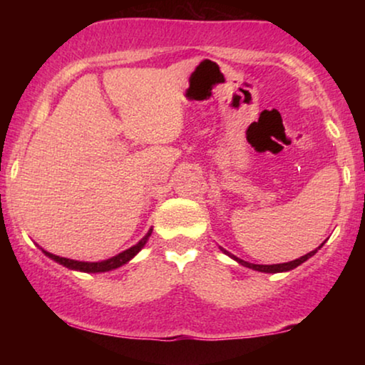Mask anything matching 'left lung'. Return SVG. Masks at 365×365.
<instances>
[{"instance_id": "obj_1", "label": "left lung", "mask_w": 365, "mask_h": 365, "mask_svg": "<svg viewBox=\"0 0 365 365\" xmlns=\"http://www.w3.org/2000/svg\"><path fill=\"white\" fill-rule=\"evenodd\" d=\"M321 247H322V244H321V246H319L317 249H314V251L307 252L306 256H302V257L296 259V261L284 262V264H271V266H266V264H251V262H246V261H242V259H239V257H236V256H232V254H229L227 251H224L222 247H221V251H222L224 254H227L229 257H232L234 261H237V262L241 264V266H244V267L254 269V271H259V272H272V274H274V272H286V271H291V269H296L297 266H301L302 262H306L309 257H312L314 254H316Z\"/></svg>"}]
</instances>
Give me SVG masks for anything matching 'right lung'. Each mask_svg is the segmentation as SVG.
Returning <instances> with one entry per match:
<instances>
[{
  "label": "right lung",
  "instance_id": "add662e5",
  "mask_svg": "<svg viewBox=\"0 0 365 365\" xmlns=\"http://www.w3.org/2000/svg\"><path fill=\"white\" fill-rule=\"evenodd\" d=\"M153 229H149L146 236H144L141 241H139L136 246L129 247L126 249V251L119 252L118 256H114L111 259H106V261H99V262H84V261H74V259H68V257H59V256H54V254L44 251V249H41V251L46 254L48 257H51L53 261H56L61 264V266L68 267V269H73V271H81V272H106V271H113V269H118L124 266V264L131 261V259L136 256V254L141 251V249L144 247V244L148 242L149 236H151Z\"/></svg>",
  "mask_w": 365,
  "mask_h": 365
}]
</instances>
